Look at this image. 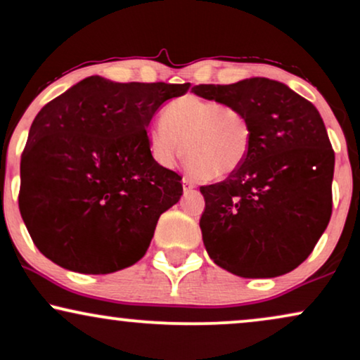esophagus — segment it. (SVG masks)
Here are the masks:
<instances>
[{
  "instance_id": "esophagus-1",
  "label": "esophagus",
  "mask_w": 360,
  "mask_h": 360,
  "mask_svg": "<svg viewBox=\"0 0 360 360\" xmlns=\"http://www.w3.org/2000/svg\"><path fill=\"white\" fill-rule=\"evenodd\" d=\"M183 186H184V191H191V189L196 188V183L189 179V177H183Z\"/></svg>"
}]
</instances>
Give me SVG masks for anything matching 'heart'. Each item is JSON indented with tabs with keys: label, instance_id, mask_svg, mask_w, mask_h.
Returning <instances> with one entry per match:
<instances>
[{
	"label": "heart",
	"instance_id": "b5f03b06",
	"mask_svg": "<svg viewBox=\"0 0 360 360\" xmlns=\"http://www.w3.org/2000/svg\"><path fill=\"white\" fill-rule=\"evenodd\" d=\"M193 174L228 177L243 166L253 146V127L238 107L183 95L164 107L162 120L147 129V144L161 166H172L184 154Z\"/></svg>",
	"mask_w": 360,
	"mask_h": 360
}]
</instances>
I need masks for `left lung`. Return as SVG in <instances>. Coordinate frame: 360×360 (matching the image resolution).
Returning <instances> with one entry per match:
<instances>
[{"label": "left lung", "instance_id": "8db88e82", "mask_svg": "<svg viewBox=\"0 0 360 360\" xmlns=\"http://www.w3.org/2000/svg\"><path fill=\"white\" fill-rule=\"evenodd\" d=\"M202 98L238 107L253 127L243 166L221 183L201 186L199 219L206 251L243 278L295 270L314 251L332 214L335 154L315 105L270 79L196 85Z\"/></svg>", "mask_w": 360, "mask_h": 360}]
</instances>
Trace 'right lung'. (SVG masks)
I'll return each mask as SVG.
<instances>
[{"label": "right lung", "mask_w": 360, "mask_h": 360, "mask_svg": "<svg viewBox=\"0 0 360 360\" xmlns=\"http://www.w3.org/2000/svg\"><path fill=\"white\" fill-rule=\"evenodd\" d=\"M191 84L89 77L34 117L20 164V213L37 248L67 270L105 275L146 255L155 224L183 194L147 127Z\"/></svg>", "instance_id": "1"}]
</instances>
